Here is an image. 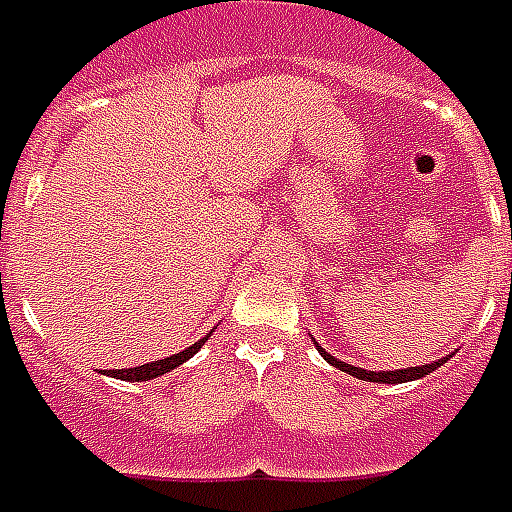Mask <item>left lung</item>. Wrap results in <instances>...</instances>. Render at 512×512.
I'll return each instance as SVG.
<instances>
[{
    "instance_id": "8db88e82",
    "label": "left lung",
    "mask_w": 512,
    "mask_h": 512,
    "mask_svg": "<svg viewBox=\"0 0 512 512\" xmlns=\"http://www.w3.org/2000/svg\"><path fill=\"white\" fill-rule=\"evenodd\" d=\"M320 350V355H323L325 361L331 363V366H336V369H342V372L352 374V377H358V380H369V382H407V380H420V377H426V374H431L434 369H439L442 363H445V358H439V361L429 363V366H412V369H396V372H366V369H361V366H350V363L339 361V358H333V355H328V352L323 350V347H317Z\"/></svg>"
}]
</instances>
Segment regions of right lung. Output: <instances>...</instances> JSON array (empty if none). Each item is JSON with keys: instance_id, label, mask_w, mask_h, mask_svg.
<instances>
[{"instance_id": "add662e5", "label": "right lung", "mask_w": 512, "mask_h": 512, "mask_svg": "<svg viewBox=\"0 0 512 512\" xmlns=\"http://www.w3.org/2000/svg\"><path fill=\"white\" fill-rule=\"evenodd\" d=\"M206 342V339H203ZM203 342H195L192 347H187L184 352H176V355H170V358H162V361L154 363H143V366H135V369H116V372H108L116 380H127V382H143V380H154V377H162L170 369H176L184 361H189L195 352L203 347Z\"/></svg>"}]
</instances>
